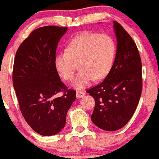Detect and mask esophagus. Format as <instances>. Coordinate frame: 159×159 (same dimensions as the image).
<instances>
[{
    "mask_svg": "<svg viewBox=\"0 0 159 159\" xmlns=\"http://www.w3.org/2000/svg\"><path fill=\"white\" fill-rule=\"evenodd\" d=\"M84 95H85V93L82 92V91H77V93H76V96H77V98L83 97Z\"/></svg>",
    "mask_w": 159,
    "mask_h": 159,
    "instance_id": "34e87169",
    "label": "esophagus"
}]
</instances>
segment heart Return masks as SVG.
Here are the masks:
<instances>
[{"label": "heart", "mask_w": 159, "mask_h": 159, "mask_svg": "<svg viewBox=\"0 0 159 159\" xmlns=\"http://www.w3.org/2000/svg\"><path fill=\"white\" fill-rule=\"evenodd\" d=\"M115 52V43L109 35L84 32L69 42L66 51L56 56L54 64L58 73L66 81L73 80L78 64L80 70L71 85L82 90L95 79L103 80L108 75Z\"/></svg>", "instance_id": "b5f03b06"}]
</instances>
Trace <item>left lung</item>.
I'll return each instance as SVG.
<instances>
[{"label": "left lung", "instance_id": "left-lung-1", "mask_svg": "<svg viewBox=\"0 0 159 159\" xmlns=\"http://www.w3.org/2000/svg\"><path fill=\"white\" fill-rule=\"evenodd\" d=\"M116 52L110 72L101 84L88 90L95 105L91 120L100 129L122 128L135 111L142 92V64L131 36L114 21Z\"/></svg>", "mask_w": 159, "mask_h": 159}]
</instances>
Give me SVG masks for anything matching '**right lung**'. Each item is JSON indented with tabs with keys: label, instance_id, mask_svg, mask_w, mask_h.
<instances>
[{
	"label": "right lung",
	"instance_id": "right-lung-1",
	"mask_svg": "<svg viewBox=\"0 0 159 159\" xmlns=\"http://www.w3.org/2000/svg\"><path fill=\"white\" fill-rule=\"evenodd\" d=\"M67 27L45 26L34 30L17 50L13 84L25 121L34 131L51 136L61 131L66 114L76 99V91L67 90L54 61L58 43ZM65 90L56 98L58 92Z\"/></svg>",
	"mask_w": 159,
	"mask_h": 159
}]
</instances>
